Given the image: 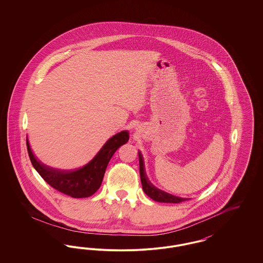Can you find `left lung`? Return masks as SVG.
Returning <instances> with one entry per match:
<instances>
[{
    "instance_id": "1",
    "label": "left lung",
    "mask_w": 263,
    "mask_h": 263,
    "mask_svg": "<svg viewBox=\"0 0 263 263\" xmlns=\"http://www.w3.org/2000/svg\"><path fill=\"white\" fill-rule=\"evenodd\" d=\"M139 156V166H140V177H141V182H142V187L144 192L152 198L153 200L157 202H163V203H180L182 201L187 200V198H182V197H177L173 194H170L167 192H164L163 190L156 187L153 185L149 181L146 173H145V164H144V160L142 157L141 152H138Z\"/></svg>"
}]
</instances>
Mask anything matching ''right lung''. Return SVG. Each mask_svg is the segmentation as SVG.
<instances>
[{
	"label": "right lung",
	"instance_id": "1",
	"mask_svg": "<svg viewBox=\"0 0 263 263\" xmlns=\"http://www.w3.org/2000/svg\"><path fill=\"white\" fill-rule=\"evenodd\" d=\"M129 140L128 131H121L109 138L95 158L86 165L71 171H63L38 162L26 139V147L30 162L40 176L56 190L73 198H86L100 187L106 166L116 150Z\"/></svg>",
	"mask_w": 263,
	"mask_h": 263
}]
</instances>
